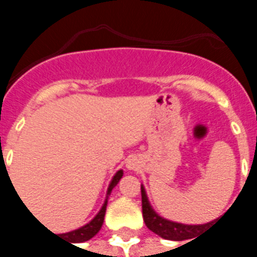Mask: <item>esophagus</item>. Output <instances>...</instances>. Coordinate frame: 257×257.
<instances>
[{"label":"esophagus","mask_w":257,"mask_h":257,"mask_svg":"<svg viewBox=\"0 0 257 257\" xmlns=\"http://www.w3.org/2000/svg\"><path fill=\"white\" fill-rule=\"evenodd\" d=\"M126 168L131 169V171H135V169L138 168V162H136V160H129L128 164H126Z\"/></svg>","instance_id":"34e87169"}]
</instances>
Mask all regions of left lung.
Wrapping results in <instances>:
<instances>
[{
	"label": "left lung",
	"mask_w": 257,
	"mask_h": 257,
	"mask_svg": "<svg viewBox=\"0 0 257 257\" xmlns=\"http://www.w3.org/2000/svg\"><path fill=\"white\" fill-rule=\"evenodd\" d=\"M142 209H143V219H145L146 226L153 232H156L157 235L165 238V239H171V241L190 239L194 235H197L201 228H204L205 226L215 221H209L205 224H184V223H178V221H172L162 217L151 206L143 184H142Z\"/></svg>",
	"instance_id": "obj_1"
}]
</instances>
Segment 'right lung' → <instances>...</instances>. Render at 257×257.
<instances>
[{
    "label": "right lung",
    "instance_id": "add662e5",
    "mask_svg": "<svg viewBox=\"0 0 257 257\" xmlns=\"http://www.w3.org/2000/svg\"><path fill=\"white\" fill-rule=\"evenodd\" d=\"M123 175L122 169H119L115 172V175L112 176L111 182L108 184V187H107V193H106V199H104V202L101 205L100 210L97 212L95 215V217L92 219L90 221H88L86 224H84L82 227H79V228H75L73 231H68L64 232L62 235H66L68 242H85V241H88L92 237H95L97 232L100 231L101 226H103V221H104V215H106V208H107V201H108V197H110V194H111L112 189L115 187L118 184V182L121 180Z\"/></svg>",
    "mask_w": 257,
    "mask_h": 257
}]
</instances>
